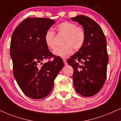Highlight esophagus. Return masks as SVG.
<instances>
[{
    "mask_svg": "<svg viewBox=\"0 0 121 121\" xmlns=\"http://www.w3.org/2000/svg\"><path fill=\"white\" fill-rule=\"evenodd\" d=\"M63 61H64V64H65V65H67V61L65 59H64L63 60Z\"/></svg>",
    "mask_w": 121,
    "mask_h": 121,
    "instance_id": "esophagus-1",
    "label": "esophagus"
}]
</instances>
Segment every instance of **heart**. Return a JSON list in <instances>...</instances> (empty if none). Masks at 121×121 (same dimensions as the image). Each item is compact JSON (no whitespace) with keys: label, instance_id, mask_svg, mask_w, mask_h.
I'll list each match as a JSON object with an SVG mask.
<instances>
[{"label":"heart","instance_id":"heart-1","mask_svg":"<svg viewBox=\"0 0 121 121\" xmlns=\"http://www.w3.org/2000/svg\"><path fill=\"white\" fill-rule=\"evenodd\" d=\"M56 29L59 34L64 35V45L57 48L53 51L55 55L61 58H67L72 54L73 49L78 50L83 46L86 35L84 30L81 27L76 26V25L73 22H64L57 26ZM44 41L49 49H55V33L52 30L49 29L46 31L44 35Z\"/></svg>","mask_w":121,"mask_h":121}]
</instances>
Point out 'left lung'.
Returning a JSON list of instances; mask_svg holds the SVG:
<instances>
[{"mask_svg": "<svg viewBox=\"0 0 121 121\" xmlns=\"http://www.w3.org/2000/svg\"><path fill=\"white\" fill-rule=\"evenodd\" d=\"M71 20L82 26L86 39L82 47L67 60L73 69V85L77 93L91 97L100 91L106 79L108 56L102 29L93 19L78 15Z\"/></svg>", "mask_w": 121, "mask_h": 121, "instance_id": "left-lung-1", "label": "left lung"}]
</instances>
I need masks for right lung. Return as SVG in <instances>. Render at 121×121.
Wrapping results in <instances>:
<instances>
[{"instance_id": "right-lung-1", "label": "right lung", "mask_w": 121, "mask_h": 121, "mask_svg": "<svg viewBox=\"0 0 121 121\" xmlns=\"http://www.w3.org/2000/svg\"><path fill=\"white\" fill-rule=\"evenodd\" d=\"M55 22L48 18L28 17L12 34L10 54L14 76L23 93L31 99L47 96L64 66L61 58L53 55L44 41L45 33ZM51 58L52 61L43 64L44 60Z\"/></svg>"}]
</instances>
